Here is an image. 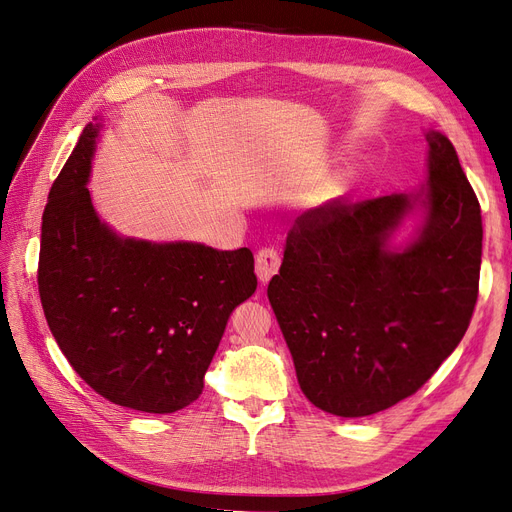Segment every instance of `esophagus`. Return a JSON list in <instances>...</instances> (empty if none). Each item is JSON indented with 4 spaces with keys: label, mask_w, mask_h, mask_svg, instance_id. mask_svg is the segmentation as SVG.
<instances>
[{
    "label": "esophagus",
    "mask_w": 512,
    "mask_h": 512,
    "mask_svg": "<svg viewBox=\"0 0 512 512\" xmlns=\"http://www.w3.org/2000/svg\"><path fill=\"white\" fill-rule=\"evenodd\" d=\"M282 265V258L277 254L273 247H265V250H260L256 254V273H258V280L262 284H267L271 277L280 271Z\"/></svg>",
    "instance_id": "esophagus-1"
}]
</instances>
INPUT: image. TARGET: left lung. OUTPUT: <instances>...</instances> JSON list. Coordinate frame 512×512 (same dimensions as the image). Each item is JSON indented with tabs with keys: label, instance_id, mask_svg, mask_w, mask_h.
<instances>
[{
	"label": "left lung",
	"instance_id": "1",
	"mask_svg": "<svg viewBox=\"0 0 512 512\" xmlns=\"http://www.w3.org/2000/svg\"><path fill=\"white\" fill-rule=\"evenodd\" d=\"M429 177L391 194L301 213L269 301L303 395L356 418L414 395L466 335L478 299L483 222L453 143L427 132ZM421 202L426 222L401 253L385 241Z\"/></svg>",
	"mask_w": 512,
	"mask_h": 512
}]
</instances>
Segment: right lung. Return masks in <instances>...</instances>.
<instances>
[{
	"instance_id": "add662e5",
	"label": "right lung",
	"mask_w": 512,
	"mask_h": 512,
	"mask_svg": "<svg viewBox=\"0 0 512 512\" xmlns=\"http://www.w3.org/2000/svg\"><path fill=\"white\" fill-rule=\"evenodd\" d=\"M98 123H87L42 215L38 290L72 369L117 406L177 412L203 393L232 309L258 280L247 247L123 239L100 222L87 179Z\"/></svg>"
}]
</instances>
